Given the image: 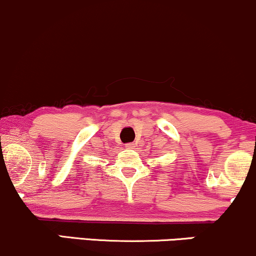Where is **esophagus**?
<instances>
[{
	"label": "esophagus",
	"instance_id": "obj_1",
	"mask_svg": "<svg viewBox=\"0 0 256 256\" xmlns=\"http://www.w3.org/2000/svg\"><path fill=\"white\" fill-rule=\"evenodd\" d=\"M126 147H127L128 150H134L135 148V144L129 142V144H127V145H126Z\"/></svg>",
	"mask_w": 256,
	"mask_h": 256
}]
</instances>
